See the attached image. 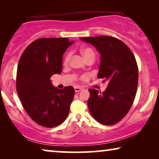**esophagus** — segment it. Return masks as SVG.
<instances>
[{"label":"esophagus","instance_id":"esophagus-1","mask_svg":"<svg viewBox=\"0 0 159 159\" xmlns=\"http://www.w3.org/2000/svg\"><path fill=\"white\" fill-rule=\"evenodd\" d=\"M83 89L82 88H80V87H75V93H79L80 91H82Z\"/></svg>","mask_w":159,"mask_h":159}]
</instances>
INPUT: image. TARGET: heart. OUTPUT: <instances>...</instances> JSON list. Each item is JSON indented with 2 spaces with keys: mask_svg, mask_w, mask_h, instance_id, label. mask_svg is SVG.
Listing matches in <instances>:
<instances>
[{
  "mask_svg": "<svg viewBox=\"0 0 159 159\" xmlns=\"http://www.w3.org/2000/svg\"><path fill=\"white\" fill-rule=\"evenodd\" d=\"M80 52H81L82 55V56H83V58H84V60L85 61L88 60L89 58H95L94 51H93L91 48H82L81 50H80ZM70 58H71V54L69 53H67L66 57H65V58H64V65L68 64Z\"/></svg>",
  "mask_w": 159,
  "mask_h": 159,
  "instance_id": "1",
  "label": "heart"
}]
</instances>
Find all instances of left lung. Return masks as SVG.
Listing matches in <instances>:
<instances>
[{
    "instance_id": "left-lung-1",
    "label": "left lung",
    "mask_w": 159,
    "mask_h": 159,
    "mask_svg": "<svg viewBox=\"0 0 159 159\" xmlns=\"http://www.w3.org/2000/svg\"><path fill=\"white\" fill-rule=\"evenodd\" d=\"M80 40L90 43L100 53L98 78L108 82L103 93L89 89V111L98 122L114 125L127 115L135 98L138 82L135 58L127 45L113 37H87Z\"/></svg>"
}]
</instances>
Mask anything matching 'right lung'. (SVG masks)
<instances>
[{
    "mask_svg": "<svg viewBox=\"0 0 159 159\" xmlns=\"http://www.w3.org/2000/svg\"><path fill=\"white\" fill-rule=\"evenodd\" d=\"M73 43L66 38L38 39L28 45L19 59L17 93L28 115L43 127H57L68 116L75 89H58L51 77L61 73L63 55Z\"/></svg>",
    "mask_w": 159,
    "mask_h": 159,
    "instance_id": "obj_1",
    "label": "right lung"
}]
</instances>
